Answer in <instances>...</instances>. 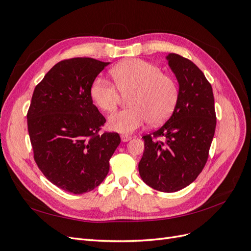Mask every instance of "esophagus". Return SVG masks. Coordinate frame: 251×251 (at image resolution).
<instances>
[{
	"label": "esophagus",
	"instance_id": "34e87169",
	"mask_svg": "<svg viewBox=\"0 0 251 251\" xmlns=\"http://www.w3.org/2000/svg\"><path fill=\"white\" fill-rule=\"evenodd\" d=\"M120 138H121V140H123L124 142H126V141H128V140H131V139H132V136L123 134V135H120Z\"/></svg>",
	"mask_w": 251,
	"mask_h": 251
}]
</instances>
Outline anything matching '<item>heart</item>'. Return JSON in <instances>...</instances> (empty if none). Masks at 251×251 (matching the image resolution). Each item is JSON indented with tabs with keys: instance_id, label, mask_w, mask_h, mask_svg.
I'll return each instance as SVG.
<instances>
[{
	"instance_id": "b5f03b06",
	"label": "heart",
	"mask_w": 251,
	"mask_h": 251,
	"mask_svg": "<svg viewBox=\"0 0 251 251\" xmlns=\"http://www.w3.org/2000/svg\"><path fill=\"white\" fill-rule=\"evenodd\" d=\"M111 75L117 86L97 77L91 85L90 96L98 109L110 113L116 109L121 94L128 95L131 107L109 117L108 126L112 131L130 134L149 121L159 125L171 116L178 100V87L158 66L131 58L114 67Z\"/></svg>"
}]
</instances>
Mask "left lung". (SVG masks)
Returning a JSON list of instances; mask_svg holds the SVG:
<instances>
[{"mask_svg": "<svg viewBox=\"0 0 251 251\" xmlns=\"http://www.w3.org/2000/svg\"><path fill=\"white\" fill-rule=\"evenodd\" d=\"M166 59L179 82L178 100L170 119L142 137L144 151L138 170L144 183L173 193L191 184L202 172L217 118L212 88L203 72L176 53H170Z\"/></svg>", "mask_w": 251, "mask_h": 251, "instance_id": "obj_1", "label": "left lung"}]
</instances>
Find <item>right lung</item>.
Returning a JSON list of instances; mask_svg holds the SVG:
<instances>
[{"label": "right lung", "instance_id": "1", "mask_svg": "<svg viewBox=\"0 0 251 251\" xmlns=\"http://www.w3.org/2000/svg\"><path fill=\"white\" fill-rule=\"evenodd\" d=\"M109 64L90 57L57 63L35 87L27 113L37 166L51 183L75 195L101 183L120 143L118 133L100 134L105 118L90 96Z\"/></svg>", "mask_w": 251, "mask_h": 251}]
</instances>
